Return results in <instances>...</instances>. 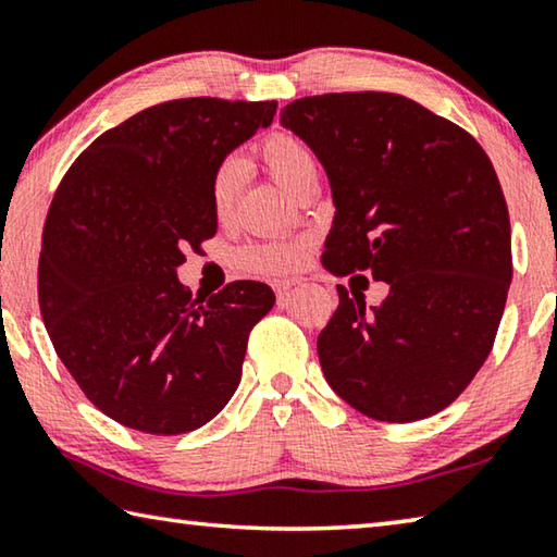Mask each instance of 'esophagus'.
Instances as JSON below:
<instances>
[{
	"mask_svg": "<svg viewBox=\"0 0 557 557\" xmlns=\"http://www.w3.org/2000/svg\"><path fill=\"white\" fill-rule=\"evenodd\" d=\"M275 295H277V301L280 305H285V301L289 299V295H292V289H297L299 287V282L297 280H280V282H275Z\"/></svg>",
	"mask_w": 557,
	"mask_h": 557,
	"instance_id": "1",
	"label": "esophagus"
}]
</instances>
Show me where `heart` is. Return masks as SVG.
<instances>
[{
	"label": "heart",
	"mask_w": 557,
	"mask_h": 557,
	"mask_svg": "<svg viewBox=\"0 0 557 557\" xmlns=\"http://www.w3.org/2000/svg\"><path fill=\"white\" fill-rule=\"evenodd\" d=\"M258 157L265 172L285 191L297 196L305 184L317 182L314 149L295 132L275 129L260 139ZM243 186V166L235 159H223L211 178V206L219 219H228ZM312 243L307 238L250 243L235 252V265L252 275H282L305 265Z\"/></svg>",
	"instance_id": "heart-1"
}]
</instances>
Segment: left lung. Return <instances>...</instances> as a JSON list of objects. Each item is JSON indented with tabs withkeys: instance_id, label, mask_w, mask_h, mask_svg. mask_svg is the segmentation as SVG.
Instances as JSON below:
<instances>
[{
	"instance_id": "1",
	"label": "left lung",
	"mask_w": 557,
	"mask_h": 557,
	"mask_svg": "<svg viewBox=\"0 0 557 557\" xmlns=\"http://www.w3.org/2000/svg\"><path fill=\"white\" fill-rule=\"evenodd\" d=\"M280 122L332 182L324 265L391 287L371 309L336 287L338 307L317 338L329 385L383 422L445 410L492 354L513 275L492 159L467 129L398 92L299 98Z\"/></svg>"
}]
</instances>
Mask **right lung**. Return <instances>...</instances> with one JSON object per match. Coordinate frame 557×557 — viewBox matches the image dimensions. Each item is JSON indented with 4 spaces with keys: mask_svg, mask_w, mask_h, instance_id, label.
Listing matches in <instances>:
<instances>
[{
    "mask_svg": "<svg viewBox=\"0 0 557 557\" xmlns=\"http://www.w3.org/2000/svg\"><path fill=\"white\" fill-rule=\"evenodd\" d=\"M275 110V100L159 102L102 132L55 188L39 258L41 317L86 398L120 425L184 435L238 388L248 336L275 295L238 280L194 299L176 268L219 228L215 166Z\"/></svg>",
    "mask_w": 557,
    "mask_h": 557,
    "instance_id": "obj_1",
    "label": "right lung"
}]
</instances>
